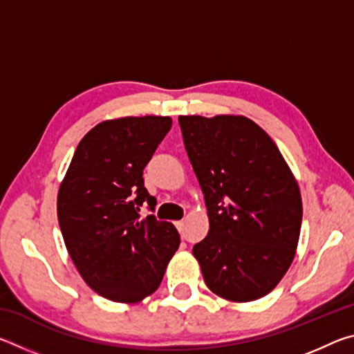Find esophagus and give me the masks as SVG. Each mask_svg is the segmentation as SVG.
<instances>
[{"mask_svg":"<svg viewBox=\"0 0 354 354\" xmlns=\"http://www.w3.org/2000/svg\"><path fill=\"white\" fill-rule=\"evenodd\" d=\"M175 225H176V227H178V231L183 234V231H184V221H176Z\"/></svg>","mask_w":354,"mask_h":354,"instance_id":"esophagus-1","label":"esophagus"}]
</instances>
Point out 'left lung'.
Segmentation results:
<instances>
[{"mask_svg": "<svg viewBox=\"0 0 354 354\" xmlns=\"http://www.w3.org/2000/svg\"><path fill=\"white\" fill-rule=\"evenodd\" d=\"M209 232L192 253L206 286L236 303L266 297L289 270L301 230L299 187L283 154L242 115H181Z\"/></svg>", "mask_w": 354, "mask_h": 354, "instance_id": "8db88e82", "label": "left lung"}]
</instances>
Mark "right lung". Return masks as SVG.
Instances as JSON below:
<instances>
[{
	"instance_id": "obj_1",
	"label": "right lung",
	"mask_w": 354,
	"mask_h": 354,
	"mask_svg": "<svg viewBox=\"0 0 354 354\" xmlns=\"http://www.w3.org/2000/svg\"><path fill=\"white\" fill-rule=\"evenodd\" d=\"M171 128L170 117L106 120L82 137L57 194V220L87 286L117 303L151 295L179 247L170 221L140 218L156 198L143 169Z\"/></svg>"
}]
</instances>
